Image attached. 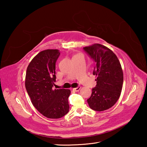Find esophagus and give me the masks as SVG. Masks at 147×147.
Returning <instances> with one entry per match:
<instances>
[{
  "label": "esophagus",
  "mask_w": 147,
  "mask_h": 147,
  "mask_svg": "<svg viewBox=\"0 0 147 147\" xmlns=\"http://www.w3.org/2000/svg\"><path fill=\"white\" fill-rule=\"evenodd\" d=\"M80 88H81V86H78V87H76V88H73V91H74V92H78L79 90H80Z\"/></svg>",
  "instance_id": "1"
}]
</instances>
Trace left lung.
I'll return each mask as SVG.
<instances>
[{"instance_id": "obj_1", "label": "left lung", "mask_w": 147, "mask_h": 147, "mask_svg": "<svg viewBox=\"0 0 147 147\" xmlns=\"http://www.w3.org/2000/svg\"><path fill=\"white\" fill-rule=\"evenodd\" d=\"M83 50L95 62L93 74L97 77L96 86L92 88L87 102L93 110H107L116 103L123 88V73L120 62L111 49L98 43L85 47Z\"/></svg>"}]
</instances>
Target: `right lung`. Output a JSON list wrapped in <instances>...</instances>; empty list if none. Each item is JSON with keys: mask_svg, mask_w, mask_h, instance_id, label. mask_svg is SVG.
<instances>
[{"mask_svg": "<svg viewBox=\"0 0 147 147\" xmlns=\"http://www.w3.org/2000/svg\"><path fill=\"white\" fill-rule=\"evenodd\" d=\"M61 53L47 49L38 53L27 67L25 87L32 104L46 117L59 119L68 113L67 89H53L55 82V63Z\"/></svg>", "mask_w": 147, "mask_h": 147, "instance_id": "add662e5", "label": "right lung"}]
</instances>
